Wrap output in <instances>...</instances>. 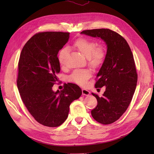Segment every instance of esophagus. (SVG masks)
<instances>
[{
    "label": "esophagus",
    "mask_w": 154,
    "mask_h": 154,
    "mask_svg": "<svg viewBox=\"0 0 154 154\" xmlns=\"http://www.w3.org/2000/svg\"><path fill=\"white\" fill-rule=\"evenodd\" d=\"M91 94V92L86 90V89H82V94L84 95V96H88Z\"/></svg>",
    "instance_id": "obj_1"
}]
</instances>
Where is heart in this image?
I'll return each mask as SVG.
<instances>
[{
  "mask_svg": "<svg viewBox=\"0 0 154 154\" xmlns=\"http://www.w3.org/2000/svg\"><path fill=\"white\" fill-rule=\"evenodd\" d=\"M72 45L87 58L88 63L92 67L97 68L103 63L106 55V48L104 45H97L95 41L85 38L77 39ZM67 52V49L63 48L58 54V62L62 67L66 65L65 58ZM91 74L89 69H76L69 76V81L78 85L85 86L87 80L91 78Z\"/></svg>",
  "mask_w": 154,
  "mask_h": 154,
  "instance_id": "b5f03b06",
  "label": "heart"
}]
</instances>
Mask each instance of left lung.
Wrapping results in <instances>:
<instances>
[{
  "instance_id": "8db88e82",
  "label": "left lung",
  "mask_w": 154,
  "mask_h": 154,
  "mask_svg": "<svg viewBox=\"0 0 154 154\" xmlns=\"http://www.w3.org/2000/svg\"><path fill=\"white\" fill-rule=\"evenodd\" d=\"M81 34L101 38L106 45V55L97 72L96 88L105 87L91 114L97 122L109 125L117 121L127 110L136 90L137 74L132 53L126 40L109 29L85 30Z\"/></svg>"
}]
</instances>
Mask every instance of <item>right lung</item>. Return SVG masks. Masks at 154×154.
<instances>
[{
	"label": "right lung",
	"mask_w": 154,
	"mask_h": 154,
	"mask_svg": "<svg viewBox=\"0 0 154 154\" xmlns=\"http://www.w3.org/2000/svg\"><path fill=\"white\" fill-rule=\"evenodd\" d=\"M69 38V32H38L27 42L18 62L17 87L21 99L36 122L57 127L68 117L69 106L82 94L80 87L69 83L53 91L60 71L58 53Z\"/></svg>",
	"instance_id": "1"
}]
</instances>
